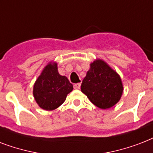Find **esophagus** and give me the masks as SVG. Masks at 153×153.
<instances>
[{
  "label": "esophagus",
  "mask_w": 153,
  "mask_h": 153,
  "mask_svg": "<svg viewBox=\"0 0 153 153\" xmlns=\"http://www.w3.org/2000/svg\"><path fill=\"white\" fill-rule=\"evenodd\" d=\"M73 87H74V88H75V89H80V83H77V84H75Z\"/></svg>",
  "instance_id": "34e87169"
}]
</instances>
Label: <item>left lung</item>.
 <instances>
[{
  "instance_id": "left-lung-1",
  "label": "left lung",
  "mask_w": 153,
  "mask_h": 153,
  "mask_svg": "<svg viewBox=\"0 0 153 153\" xmlns=\"http://www.w3.org/2000/svg\"><path fill=\"white\" fill-rule=\"evenodd\" d=\"M80 89L93 105L107 109L119 102L124 87L119 74L105 60L97 59L90 64Z\"/></svg>"
}]
</instances>
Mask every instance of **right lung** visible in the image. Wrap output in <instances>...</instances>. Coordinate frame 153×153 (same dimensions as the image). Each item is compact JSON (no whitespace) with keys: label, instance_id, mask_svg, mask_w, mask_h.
<instances>
[{"label":"right lung","instance_id":"1","mask_svg":"<svg viewBox=\"0 0 153 153\" xmlns=\"http://www.w3.org/2000/svg\"><path fill=\"white\" fill-rule=\"evenodd\" d=\"M73 89V85L68 78L58 73L57 63L50 61L34 83L33 94L39 107L52 111L65 102Z\"/></svg>","mask_w":153,"mask_h":153}]
</instances>
